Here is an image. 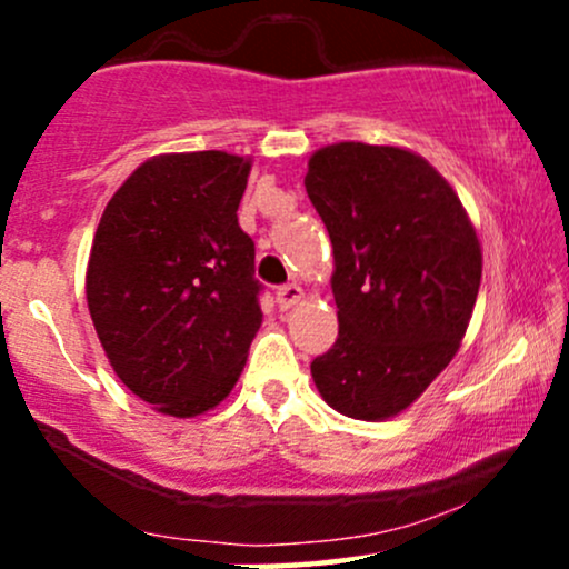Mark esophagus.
Returning <instances> with one entry per match:
<instances>
[{
    "mask_svg": "<svg viewBox=\"0 0 569 569\" xmlns=\"http://www.w3.org/2000/svg\"><path fill=\"white\" fill-rule=\"evenodd\" d=\"M302 297H305L302 286H297V283H286V286H280L278 293H276V299H278V307H280V310H291L293 305L302 302Z\"/></svg>",
    "mask_w": 569,
    "mask_h": 569,
    "instance_id": "esophagus-1",
    "label": "esophagus"
}]
</instances>
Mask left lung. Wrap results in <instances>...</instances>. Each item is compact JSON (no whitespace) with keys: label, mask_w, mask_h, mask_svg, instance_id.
<instances>
[{"label":"left lung","mask_w":569,"mask_h":569,"mask_svg":"<svg viewBox=\"0 0 569 569\" xmlns=\"http://www.w3.org/2000/svg\"><path fill=\"white\" fill-rule=\"evenodd\" d=\"M335 248L339 337L310 363L339 415L388 420L452 361L481 283V246L447 179L401 147L342 141L307 162Z\"/></svg>","instance_id":"1"}]
</instances>
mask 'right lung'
<instances>
[{"mask_svg":"<svg viewBox=\"0 0 569 569\" xmlns=\"http://www.w3.org/2000/svg\"><path fill=\"white\" fill-rule=\"evenodd\" d=\"M251 160L160 154L103 208L84 293L122 382L162 415L194 417L230 396L262 326L253 240L238 206Z\"/></svg>","mask_w":569,"mask_h":569,"instance_id":"1","label":"right lung"}]
</instances>
